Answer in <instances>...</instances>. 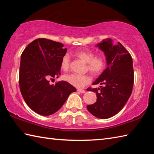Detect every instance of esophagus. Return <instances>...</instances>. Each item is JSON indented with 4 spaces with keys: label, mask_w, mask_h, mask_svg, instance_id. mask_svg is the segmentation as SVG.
<instances>
[{
    "label": "esophagus",
    "mask_w": 154,
    "mask_h": 154,
    "mask_svg": "<svg viewBox=\"0 0 154 154\" xmlns=\"http://www.w3.org/2000/svg\"><path fill=\"white\" fill-rule=\"evenodd\" d=\"M77 91H78V92H79L81 93H85V90H83V89H77Z\"/></svg>",
    "instance_id": "1"
}]
</instances>
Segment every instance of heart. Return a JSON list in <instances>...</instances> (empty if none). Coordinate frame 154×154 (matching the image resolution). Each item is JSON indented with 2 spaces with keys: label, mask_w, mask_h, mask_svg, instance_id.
<instances>
[{
  "label": "heart",
  "mask_w": 154,
  "mask_h": 154,
  "mask_svg": "<svg viewBox=\"0 0 154 154\" xmlns=\"http://www.w3.org/2000/svg\"><path fill=\"white\" fill-rule=\"evenodd\" d=\"M75 55L87 63V69L94 75L100 74L105 67L106 60L103 55L94 57L93 52L89 50L78 51L75 53ZM69 56L65 54L61 58V68L63 71H67L69 69ZM64 79L71 85L77 88H82L91 82V78L89 75L71 73L65 75Z\"/></svg>",
  "instance_id": "b5f03b06"
}]
</instances>
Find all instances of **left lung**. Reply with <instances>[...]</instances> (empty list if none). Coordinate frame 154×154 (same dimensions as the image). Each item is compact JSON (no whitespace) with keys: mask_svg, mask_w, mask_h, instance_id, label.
I'll use <instances>...</instances> for the list:
<instances>
[{"mask_svg":"<svg viewBox=\"0 0 154 154\" xmlns=\"http://www.w3.org/2000/svg\"><path fill=\"white\" fill-rule=\"evenodd\" d=\"M104 52L106 68L93 85L100 84L95 89L88 91L96 93L97 102L87 106L93 116L106 119L120 112L131 95L134 85L132 58L120 42L113 44L112 39L107 38L96 45Z\"/></svg>","mask_w":154,"mask_h":154,"instance_id":"left-lung-1","label":"left lung"}]
</instances>
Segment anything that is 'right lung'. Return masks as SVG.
Masks as SVG:
<instances>
[{
  "instance_id": "add662e5",
  "label": "right lung",
  "mask_w": 154,
  "mask_h": 154,
  "mask_svg": "<svg viewBox=\"0 0 154 154\" xmlns=\"http://www.w3.org/2000/svg\"><path fill=\"white\" fill-rule=\"evenodd\" d=\"M60 42L45 38L32 42L22 52L19 85L26 103L40 115L56 112L76 89L67 81L51 85L50 79L60 75L61 58L67 49Z\"/></svg>"
}]
</instances>
